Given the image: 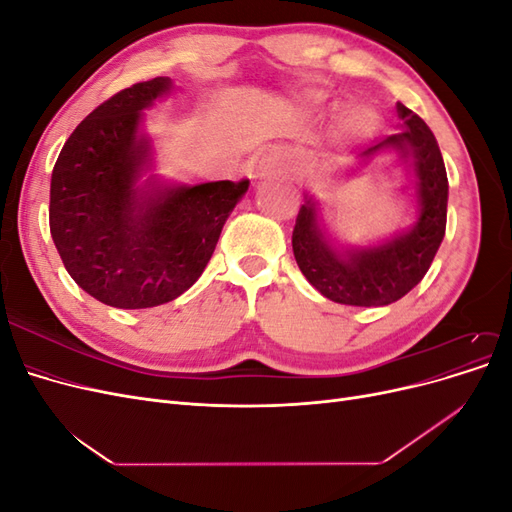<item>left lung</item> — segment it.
Masks as SVG:
<instances>
[{"label": "left lung", "instance_id": "left-lung-1", "mask_svg": "<svg viewBox=\"0 0 512 512\" xmlns=\"http://www.w3.org/2000/svg\"><path fill=\"white\" fill-rule=\"evenodd\" d=\"M397 115L404 121V132L367 147L356 158L369 162L376 153L395 149L410 162L416 222L384 243L337 250L320 226L318 203L305 196L292 230V252L301 273L335 303L380 307L406 297L429 271L444 239L448 179L438 141L427 123L401 102H397Z\"/></svg>", "mask_w": 512, "mask_h": 512}]
</instances>
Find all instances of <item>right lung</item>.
Instances as JSON below:
<instances>
[{
	"instance_id": "obj_1",
	"label": "right lung",
	"mask_w": 512,
	"mask_h": 512,
	"mask_svg": "<svg viewBox=\"0 0 512 512\" xmlns=\"http://www.w3.org/2000/svg\"><path fill=\"white\" fill-rule=\"evenodd\" d=\"M173 91L168 76L102 102L70 134L53 168L49 224L72 280L104 305L145 309L177 299L213 256L250 181L168 185L149 177L145 108Z\"/></svg>"
}]
</instances>
